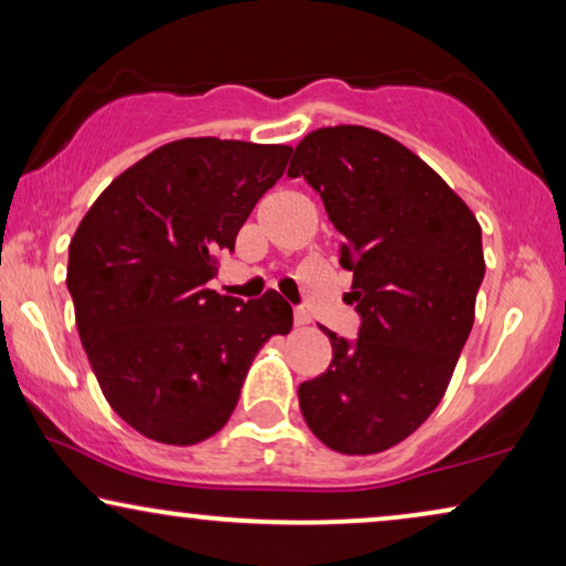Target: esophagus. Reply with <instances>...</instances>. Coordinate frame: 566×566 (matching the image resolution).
I'll use <instances>...</instances> for the list:
<instances>
[{
	"label": "esophagus",
	"mask_w": 566,
	"mask_h": 566,
	"mask_svg": "<svg viewBox=\"0 0 566 566\" xmlns=\"http://www.w3.org/2000/svg\"><path fill=\"white\" fill-rule=\"evenodd\" d=\"M293 322H296V327H306L312 322V314L306 308H293Z\"/></svg>",
	"instance_id": "obj_1"
}]
</instances>
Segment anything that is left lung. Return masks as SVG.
<instances>
[{"label":"left lung","mask_w":566,"mask_h":566,"mask_svg":"<svg viewBox=\"0 0 566 566\" xmlns=\"http://www.w3.org/2000/svg\"><path fill=\"white\" fill-rule=\"evenodd\" d=\"M289 177H306L345 237L360 314L355 343L327 332L332 363L298 386L308 430L337 453L401 443L440 405L474 324L482 227L436 169L366 126L316 128Z\"/></svg>","instance_id":"left-lung-1"}]
</instances>
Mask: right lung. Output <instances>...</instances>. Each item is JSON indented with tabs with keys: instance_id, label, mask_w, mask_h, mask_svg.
<instances>
[{
	"instance_id": "right-lung-1",
	"label": "right lung",
	"mask_w": 566,
	"mask_h": 566,
	"mask_svg": "<svg viewBox=\"0 0 566 566\" xmlns=\"http://www.w3.org/2000/svg\"><path fill=\"white\" fill-rule=\"evenodd\" d=\"M289 157L285 144L213 136L165 144L107 185L69 244L66 285L99 389L157 443L216 436L254 355L293 327L281 293L244 304L208 289Z\"/></svg>"
}]
</instances>
